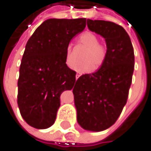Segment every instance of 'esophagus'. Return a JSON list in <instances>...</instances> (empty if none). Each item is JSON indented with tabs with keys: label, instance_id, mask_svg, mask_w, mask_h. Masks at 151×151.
<instances>
[{
	"label": "esophagus",
	"instance_id": "obj_1",
	"mask_svg": "<svg viewBox=\"0 0 151 151\" xmlns=\"http://www.w3.org/2000/svg\"><path fill=\"white\" fill-rule=\"evenodd\" d=\"M80 76H81V74H80V73H77V74H76V80H77V79H78V78Z\"/></svg>",
	"mask_w": 151,
	"mask_h": 151
}]
</instances>
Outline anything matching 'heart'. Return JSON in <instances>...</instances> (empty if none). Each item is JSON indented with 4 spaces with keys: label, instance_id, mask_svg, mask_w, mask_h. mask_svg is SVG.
<instances>
[{
    "label": "heart",
    "instance_id": "1",
    "mask_svg": "<svg viewBox=\"0 0 151 151\" xmlns=\"http://www.w3.org/2000/svg\"><path fill=\"white\" fill-rule=\"evenodd\" d=\"M99 37L93 32H85L78 37V42L82 46L86 48V51L83 54L84 62L76 65L74 70L79 73H88L93 67L94 70L99 69L104 63L107 47L105 44L99 42ZM65 61L68 67H72L74 64V58L73 52V47L67 46L65 52Z\"/></svg>",
    "mask_w": 151,
    "mask_h": 151
}]
</instances>
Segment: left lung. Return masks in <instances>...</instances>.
<instances>
[{"label": "left lung", "instance_id": "left-lung-1", "mask_svg": "<svg viewBox=\"0 0 151 151\" xmlns=\"http://www.w3.org/2000/svg\"><path fill=\"white\" fill-rule=\"evenodd\" d=\"M87 26L105 38L107 54L96 73L77 79L73 93L78 124L86 130L102 131L114 124L127 103L135 55L129 36L121 25L88 19Z\"/></svg>", "mask_w": 151, "mask_h": 151}]
</instances>
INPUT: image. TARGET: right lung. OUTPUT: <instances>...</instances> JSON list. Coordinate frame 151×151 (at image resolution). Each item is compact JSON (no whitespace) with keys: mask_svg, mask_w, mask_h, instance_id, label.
<instances>
[{"mask_svg":"<svg viewBox=\"0 0 151 151\" xmlns=\"http://www.w3.org/2000/svg\"><path fill=\"white\" fill-rule=\"evenodd\" d=\"M86 24V18L48 19L28 40L19 71L17 104L31 127L44 129L53 125L61 93L73 89L76 72L66 65L65 52Z\"/></svg>","mask_w":151,"mask_h":151,"instance_id":"add662e5","label":"right lung"}]
</instances>
